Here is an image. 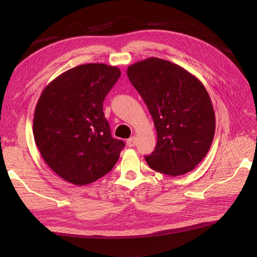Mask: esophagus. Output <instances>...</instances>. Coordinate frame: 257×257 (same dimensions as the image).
Returning <instances> with one entry per match:
<instances>
[{"label":"esophagus","mask_w":257,"mask_h":257,"mask_svg":"<svg viewBox=\"0 0 257 257\" xmlns=\"http://www.w3.org/2000/svg\"><path fill=\"white\" fill-rule=\"evenodd\" d=\"M126 144H127L128 147H134V146H136V145H137V139H136V137L133 136V137L128 138L127 141H126Z\"/></svg>","instance_id":"34e87169"}]
</instances>
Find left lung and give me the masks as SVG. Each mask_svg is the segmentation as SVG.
Listing matches in <instances>:
<instances>
[{
    "mask_svg": "<svg viewBox=\"0 0 257 257\" xmlns=\"http://www.w3.org/2000/svg\"><path fill=\"white\" fill-rule=\"evenodd\" d=\"M126 74L157 130V147L145 158L148 165L173 177L192 172L206 157L215 132L204 84L183 67L159 58L138 61Z\"/></svg>",
    "mask_w": 257,
    "mask_h": 257,
    "instance_id": "left-lung-1",
    "label": "left lung"
}]
</instances>
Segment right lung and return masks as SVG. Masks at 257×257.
<instances>
[{"label":"right lung","mask_w":257,"mask_h":257,"mask_svg":"<svg viewBox=\"0 0 257 257\" xmlns=\"http://www.w3.org/2000/svg\"><path fill=\"white\" fill-rule=\"evenodd\" d=\"M119 67L88 63L62 73L38 98L33 136L54 173L75 185L96 181L118 162L124 143L112 138L103 111Z\"/></svg>","instance_id":"1"}]
</instances>
